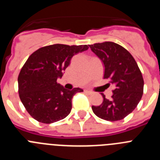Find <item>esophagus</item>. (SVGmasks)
Listing matches in <instances>:
<instances>
[{
  "label": "esophagus",
  "instance_id": "1",
  "mask_svg": "<svg viewBox=\"0 0 160 160\" xmlns=\"http://www.w3.org/2000/svg\"><path fill=\"white\" fill-rule=\"evenodd\" d=\"M84 92L87 93V94H93L92 91H90V90H85Z\"/></svg>",
  "mask_w": 160,
  "mask_h": 160
}]
</instances>
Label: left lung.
Instances as JSON below:
<instances>
[{"instance_id":"left-lung-1","label":"left lung","mask_w":160,"mask_h":160,"mask_svg":"<svg viewBox=\"0 0 160 160\" xmlns=\"http://www.w3.org/2000/svg\"><path fill=\"white\" fill-rule=\"evenodd\" d=\"M93 53L104 65V78L114 90L111 100L102 94L103 102L92 106L93 112L107 121H118L131 114L138 104L143 93V78L135 58L118 44L111 42L89 45Z\"/></svg>"}]
</instances>
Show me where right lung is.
I'll list each match as a JSON object with an SVG mask.
<instances>
[{
  "label": "right lung",
  "mask_w": 160,
  "mask_h": 160,
  "mask_svg": "<svg viewBox=\"0 0 160 160\" xmlns=\"http://www.w3.org/2000/svg\"><path fill=\"white\" fill-rule=\"evenodd\" d=\"M88 46L55 44L38 49L25 62L18 76V93L26 111L37 121L52 123L66 118L72 109V98L81 88L69 90L57 82L73 55Z\"/></svg>",
  "instance_id": "right-lung-1"
}]
</instances>
